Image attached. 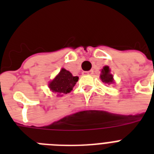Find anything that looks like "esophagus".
<instances>
[{"label": "esophagus", "instance_id": "esophagus-1", "mask_svg": "<svg viewBox=\"0 0 154 154\" xmlns=\"http://www.w3.org/2000/svg\"><path fill=\"white\" fill-rule=\"evenodd\" d=\"M85 73L88 75H92L94 74V71H92V70H90V71H87V72H85Z\"/></svg>", "mask_w": 154, "mask_h": 154}]
</instances>
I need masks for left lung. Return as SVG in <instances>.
<instances>
[{"instance_id":"obj_1","label":"left lung","mask_w":154,"mask_h":154,"mask_svg":"<svg viewBox=\"0 0 154 154\" xmlns=\"http://www.w3.org/2000/svg\"><path fill=\"white\" fill-rule=\"evenodd\" d=\"M110 70L109 66H105L101 70V79L105 84H111L113 82L112 80V75L110 74Z\"/></svg>"}]
</instances>
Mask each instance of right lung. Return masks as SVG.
<instances>
[{
    "label": "right lung",
    "instance_id": "add662e5",
    "mask_svg": "<svg viewBox=\"0 0 154 154\" xmlns=\"http://www.w3.org/2000/svg\"><path fill=\"white\" fill-rule=\"evenodd\" d=\"M78 81V77H73L68 70L62 69L59 74L49 83V89L59 95L69 93Z\"/></svg>",
    "mask_w": 154,
    "mask_h": 154
}]
</instances>
